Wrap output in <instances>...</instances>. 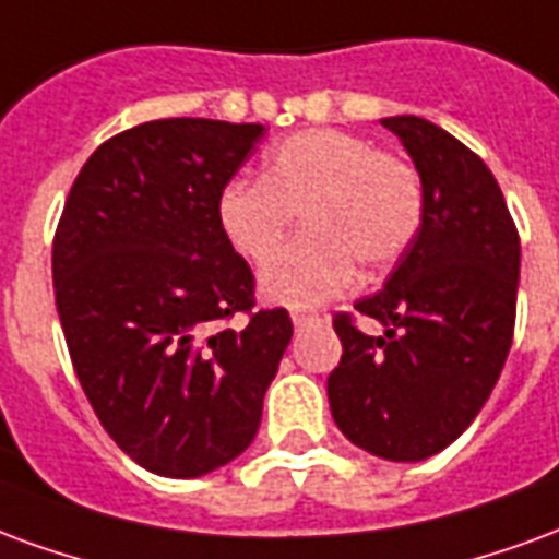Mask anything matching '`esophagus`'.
Listing matches in <instances>:
<instances>
[{"instance_id":"esophagus-1","label":"esophagus","mask_w":559,"mask_h":559,"mask_svg":"<svg viewBox=\"0 0 559 559\" xmlns=\"http://www.w3.org/2000/svg\"><path fill=\"white\" fill-rule=\"evenodd\" d=\"M292 321L295 328H307L312 321H319V312H309V309H292Z\"/></svg>"}]
</instances>
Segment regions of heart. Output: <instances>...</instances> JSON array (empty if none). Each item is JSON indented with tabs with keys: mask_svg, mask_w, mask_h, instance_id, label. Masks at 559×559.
Returning a JSON list of instances; mask_svg holds the SVG:
<instances>
[{
	"mask_svg": "<svg viewBox=\"0 0 559 559\" xmlns=\"http://www.w3.org/2000/svg\"><path fill=\"white\" fill-rule=\"evenodd\" d=\"M305 211L310 231L273 252ZM219 229L250 262H264L262 292L307 307L342 295L357 262L386 267L408 250L423 223L417 169L372 140L336 128L300 130L276 142L262 178L238 175L219 190Z\"/></svg>",
	"mask_w": 559,
	"mask_h": 559,
	"instance_id": "b5f03b06",
	"label": "heart"
}]
</instances>
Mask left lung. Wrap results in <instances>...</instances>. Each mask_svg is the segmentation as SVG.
<instances>
[{
	"mask_svg": "<svg viewBox=\"0 0 559 559\" xmlns=\"http://www.w3.org/2000/svg\"><path fill=\"white\" fill-rule=\"evenodd\" d=\"M423 181V223L378 295L336 312L342 360L328 399L342 435L390 462H419L462 435L491 396L515 333L521 240L495 175L417 116L381 118Z\"/></svg>",
	"mask_w": 559,
	"mask_h": 559,
	"instance_id": "1",
	"label": "left lung"
}]
</instances>
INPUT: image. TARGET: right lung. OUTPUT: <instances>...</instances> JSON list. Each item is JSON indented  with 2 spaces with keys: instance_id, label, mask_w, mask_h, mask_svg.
Here are the masks:
<instances>
[{
  "instance_id": "add662e5",
  "label": "right lung",
  "mask_w": 559,
  "mask_h": 559,
  "mask_svg": "<svg viewBox=\"0 0 559 559\" xmlns=\"http://www.w3.org/2000/svg\"><path fill=\"white\" fill-rule=\"evenodd\" d=\"M262 136V124L145 121L104 142L64 199L52 288L73 372L151 474L193 479L238 459L295 330L288 309H255V276L217 217Z\"/></svg>"
}]
</instances>
